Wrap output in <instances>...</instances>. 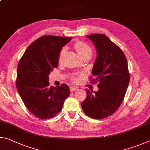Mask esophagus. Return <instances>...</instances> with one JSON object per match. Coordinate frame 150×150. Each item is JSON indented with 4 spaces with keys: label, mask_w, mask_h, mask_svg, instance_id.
I'll use <instances>...</instances> for the list:
<instances>
[{
    "label": "esophagus",
    "mask_w": 150,
    "mask_h": 150,
    "mask_svg": "<svg viewBox=\"0 0 150 150\" xmlns=\"http://www.w3.org/2000/svg\"><path fill=\"white\" fill-rule=\"evenodd\" d=\"M70 90L71 92H72V91H74L77 90V88L76 87H70Z\"/></svg>",
    "instance_id": "obj_1"
}]
</instances>
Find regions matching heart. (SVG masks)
<instances>
[{
    "mask_svg": "<svg viewBox=\"0 0 150 150\" xmlns=\"http://www.w3.org/2000/svg\"><path fill=\"white\" fill-rule=\"evenodd\" d=\"M74 48L76 50V51L77 52L78 55L82 58H83L87 56H91V53H92V50H91V47L88 45V44L83 41H76L74 43ZM66 49L64 47L60 50L59 52V61L62 60L63 56L65 53ZM72 81L74 82H77L78 79L76 77L72 78Z\"/></svg>",
    "mask_w": 150,
    "mask_h": 150,
    "instance_id": "1",
    "label": "heart"
}]
</instances>
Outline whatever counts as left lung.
<instances>
[{"label":"left lung","mask_w":150,"mask_h":150,"mask_svg":"<svg viewBox=\"0 0 150 150\" xmlns=\"http://www.w3.org/2000/svg\"><path fill=\"white\" fill-rule=\"evenodd\" d=\"M96 47L98 56L92 70L93 83L98 82L99 90H86L82 103L83 112L96 119L111 116L121 105L130 82L128 62L119 46L104 34L87 35Z\"/></svg>","instance_id":"8db88e82"}]
</instances>
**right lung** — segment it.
I'll use <instances>...</instances> for the list:
<instances>
[{
	"instance_id": "add662e5",
	"label": "right lung",
	"mask_w": 150,
	"mask_h": 150,
	"mask_svg": "<svg viewBox=\"0 0 150 150\" xmlns=\"http://www.w3.org/2000/svg\"><path fill=\"white\" fill-rule=\"evenodd\" d=\"M72 38L43 35L32 42L18 62L16 85L26 108L41 119L55 117L70 94L62 83L49 86V75L59 64L60 50Z\"/></svg>"
}]
</instances>
